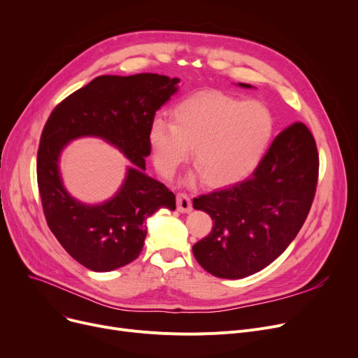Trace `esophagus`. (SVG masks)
I'll list each match as a JSON object with an SVG mask.
<instances>
[{"label": "esophagus", "mask_w": 358, "mask_h": 358, "mask_svg": "<svg viewBox=\"0 0 358 358\" xmlns=\"http://www.w3.org/2000/svg\"><path fill=\"white\" fill-rule=\"evenodd\" d=\"M177 210L181 213H189L193 210L192 206V199L189 194L185 193H178L177 194Z\"/></svg>", "instance_id": "obj_1"}]
</instances>
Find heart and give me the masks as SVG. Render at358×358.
Here are the masks:
<instances>
[{
    "label": "heart",
    "instance_id": "obj_1",
    "mask_svg": "<svg viewBox=\"0 0 358 358\" xmlns=\"http://www.w3.org/2000/svg\"><path fill=\"white\" fill-rule=\"evenodd\" d=\"M173 124L155 119L149 127L154 161L173 176L193 149L204 182L224 187L247 178L264 158L274 134L273 111L264 103L200 91L176 104Z\"/></svg>",
    "mask_w": 358,
    "mask_h": 358
}]
</instances>
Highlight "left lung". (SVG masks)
<instances>
[{"label":"left lung","mask_w":358,"mask_h":358,"mask_svg":"<svg viewBox=\"0 0 358 358\" xmlns=\"http://www.w3.org/2000/svg\"><path fill=\"white\" fill-rule=\"evenodd\" d=\"M317 174L306 124L281 130L250 178L193 199V208L213 220L212 232L193 245L199 264L219 278H243L271 264L303 227Z\"/></svg>","instance_id":"8db88e82"}]
</instances>
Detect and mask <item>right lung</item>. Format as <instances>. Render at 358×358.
Wrapping results in <instances>:
<instances>
[{"label":"right lung","instance_id":"1","mask_svg":"<svg viewBox=\"0 0 358 358\" xmlns=\"http://www.w3.org/2000/svg\"><path fill=\"white\" fill-rule=\"evenodd\" d=\"M178 83L158 73L101 75L50 113L37 150L43 213L64 250L88 270L111 271L136 259L146 238V219L161 208L176 210L174 193L143 171L150 154V123ZM81 136L103 137L134 164L117 196L103 205L72 199L59 176L62 149Z\"/></svg>","mask_w":358,"mask_h":358}]
</instances>
